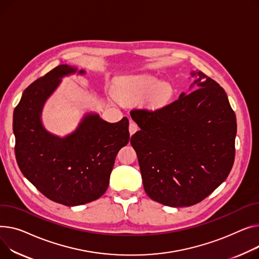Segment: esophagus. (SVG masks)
Returning <instances> with one entry per match:
<instances>
[{
	"label": "esophagus",
	"mask_w": 259,
	"mask_h": 259,
	"mask_svg": "<svg viewBox=\"0 0 259 259\" xmlns=\"http://www.w3.org/2000/svg\"><path fill=\"white\" fill-rule=\"evenodd\" d=\"M137 130H139V126H137L132 119H130V124H129V132L130 134H134Z\"/></svg>",
	"instance_id": "34e87169"
}]
</instances>
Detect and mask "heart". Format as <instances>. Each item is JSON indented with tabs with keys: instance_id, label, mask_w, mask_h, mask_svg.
Returning a JSON list of instances; mask_svg holds the SVG:
<instances>
[{
	"instance_id": "obj_1",
	"label": "heart",
	"mask_w": 259,
	"mask_h": 259,
	"mask_svg": "<svg viewBox=\"0 0 259 259\" xmlns=\"http://www.w3.org/2000/svg\"><path fill=\"white\" fill-rule=\"evenodd\" d=\"M152 104H162L173 95V88L167 82L158 83V79L150 75L124 77L117 82L115 97L122 102H130L146 97Z\"/></svg>"
}]
</instances>
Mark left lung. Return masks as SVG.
Returning <instances> with one entry per match:
<instances>
[{
	"instance_id": "left-lung-1",
	"label": "left lung",
	"mask_w": 259,
	"mask_h": 259,
	"mask_svg": "<svg viewBox=\"0 0 259 259\" xmlns=\"http://www.w3.org/2000/svg\"><path fill=\"white\" fill-rule=\"evenodd\" d=\"M192 91L155 110L135 109L140 126L130 143L144 188L154 201L187 207L209 196L228 177L235 156L236 118L227 95L202 72Z\"/></svg>"
}]
</instances>
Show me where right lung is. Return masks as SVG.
Here are the masks:
<instances>
[{
    "label": "right lung",
    "instance_id": "1",
    "mask_svg": "<svg viewBox=\"0 0 259 259\" xmlns=\"http://www.w3.org/2000/svg\"><path fill=\"white\" fill-rule=\"evenodd\" d=\"M76 71L62 64L34 81L13 113L14 151L21 171L44 196L65 206L90 203L106 192L116 154L129 142L127 117L108 123L98 114H88L63 139L45 130L40 113L46 100L61 77Z\"/></svg>",
    "mask_w": 259,
    "mask_h": 259
}]
</instances>
